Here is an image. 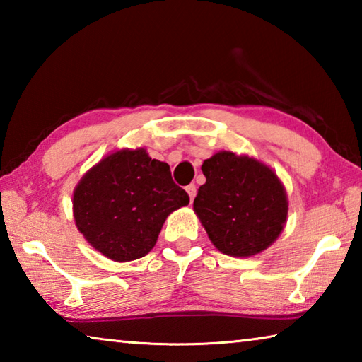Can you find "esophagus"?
I'll use <instances>...</instances> for the list:
<instances>
[{"label":"esophagus","mask_w":362,"mask_h":362,"mask_svg":"<svg viewBox=\"0 0 362 362\" xmlns=\"http://www.w3.org/2000/svg\"><path fill=\"white\" fill-rule=\"evenodd\" d=\"M187 193H188V196H189V201H193L194 199V196H196V185H188L187 187Z\"/></svg>","instance_id":"34e87169"}]
</instances>
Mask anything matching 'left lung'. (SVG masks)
Instances as JSON below:
<instances>
[{
    "label": "left lung",
    "mask_w": 362,
    "mask_h": 362,
    "mask_svg": "<svg viewBox=\"0 0 362 362\" xmlns=\"http://www.w3.org/2000/svg\"><path fill=\"white\" fill-rule=\"evenodd\" d=\"M206 183L193 209L220 252L260 254L278 240L287 220V194L278 175L259 159L218 151L201 166Z\"/></svg>",
    "instance_id": "left-lung-1"
}]
</instances>
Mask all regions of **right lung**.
Wrapping results in <instances>:
<instances>
[{"label":"right lung","instance_id":"obj_1","mask_svg":"<svg viewBox=\"0 0 362 362\" xmlns=\"http://www.w3.org/2000/svg\"><path fill=\"white\" fill-rule=\"evenodd\" d=\"M188 203L168 163L151 159L145 148H124L83 175L73 192V216L94 249L131 262L155 247L164 220Z\"/></svg>","mask_w":362,"mask_h":362}]
</instances>
